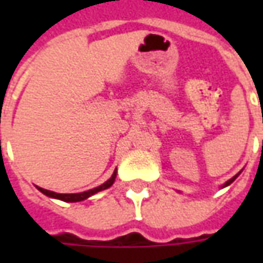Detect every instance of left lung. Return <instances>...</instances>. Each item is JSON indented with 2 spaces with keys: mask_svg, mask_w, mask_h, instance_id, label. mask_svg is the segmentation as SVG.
<instances>
[{
  "mask_svg": "<svg viewBox=\"0 0 263 263\" xmlns=\"http://www.w3.org/2000/svg\"><path fill=\"white\" fill-rule=\"evenodd\" d=\"M242 172V171H241ZM241 172H239V173H237V175H235V176H232L231 179H230V180H227L226 183H224V184H222V186H221V189H224V187H227V186H230V184H231L232 182H234V180H235V179H237L238 176H239V175H241Z\"/></svg>",
  "mask_w": 263,
  "mask_h": 263,
  "instance_id": "obj_1",
  "label": "left lung"
}]
</instances>
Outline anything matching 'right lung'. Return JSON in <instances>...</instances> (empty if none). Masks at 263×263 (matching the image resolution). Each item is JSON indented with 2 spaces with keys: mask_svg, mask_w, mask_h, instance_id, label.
I'll return each instance as SVG.
<instances>
[{
  "mask_svg": "<svg viewBox=\"0 0 263 263\" xmlns=\"http://www.w3.org/2000/svg\"><path fill=\"white\" fill-rule=\"evenodd\" d=\"M115 177H117V169L114 171L112 173V176L109 177L108 180L105 183H103L101 186H98V187H94V189H90V190H87V192H81V193H54V192H50V190H46V189H42V187H37L36 189L43 193L45 196H48L50 198H58V200H62V201H66V203H77V201H83V200H86V198L91 197L94 196L96 193L98 192H103L105 189H108L112 186V183L115 182Z\"/></svg>",
  "mask_w": 263,
  "mask_h": 263,
  "instance_id": "obj_1",
  "label": "right lung"
}]
</instances>
